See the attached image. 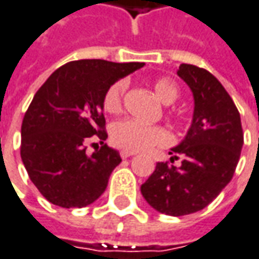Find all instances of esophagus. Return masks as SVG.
Wrapping results in <instances>:
<instances>
[{
  "mask_svg": "<svg viewBox=\"0 0 259 259\" xmlns=\"http://www.w3.org/2000/svg\"><path fill=\"white\" fill-rule=\"evenodd\" d=\"M133 155H135L133 152H126V151L120 152V156H121L123 159H127V158H130V156H133Z\"/></svg>",
  "mask_w": 259,
  "mask_h": 259,
  "instance_id": "1",
  "label": "esophagus"
}]
</instances>
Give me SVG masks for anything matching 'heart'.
<instances>
[{
	"label": "heart",
	"instance_id": "obj_1",
	"mask_svg": "<svg viewBox=\"0 0 259 259\" xmlns=\"http://www.w3.org/2000/svg\"><path fill=\"white\" fill-rule=\"evenodd\" d=\"M127 88V82L124 79H118L104 94L103 107L104 110L114 114L118 113L123 107V97ZM153 91L163 104H172L178 98V88L177 85L168 78H159L153 82ZM111 142L126 152L145 151L155 145H163L168 142V133L159 127L142 123L139 120L126 118L116 121L110 129Z\"/></svg>",
	"mask_w": 259,
	"mask_h": 259
}]
</instances>
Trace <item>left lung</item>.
Wrapping results in <instances>:
<instances>
[{
    "instance_id": "obj_1",
    "label": "left lung",
    "mask_w": 259,
    "mask_h": 259,
    "mask_svg": "<svg viewBox=\"0 0 259 259\" xmlns=\"http://www.w3.org/2000/svg\"><path fill=\"white\" fill-rule=\"evenodd\" d=\"M194 97L193 121L184 141L171 149V162H158L142 184V196L156 211L184 216L203 210L231 183L243 145L241 116L214 75L181 63L177 71Z\"/></svg>"
}]
</instances>
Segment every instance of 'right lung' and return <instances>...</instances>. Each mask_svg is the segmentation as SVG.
Returning a JSON list of instances; mask_svg holds the SVG:
<instances>
[{
  "label": "right lung",
  "mask_w": 259,
  "mask_h": 259,
  "mask_svg": "<svg viewBox=\"0 0 259 259\" xmlns=\"http://www.w3.org/2000/svg\"><path fill=\"white\" fill-rule=\"evenodd\" d=\"M143 62L82 59L56 69L34 94L21 124V161L41 196L59 207H85L101 196L120 153L107 139L103 98L108 87ZM103 146L88 157L84 142Z\"/></svg>",
  "instance_id": "obj_1"
}]
</instances>
